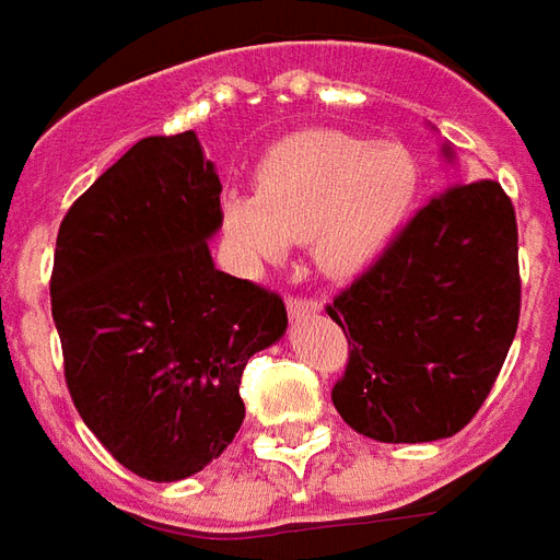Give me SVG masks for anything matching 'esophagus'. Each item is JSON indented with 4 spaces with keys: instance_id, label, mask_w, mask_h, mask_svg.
<instances>
[{
    "instance_id": "1",
    "label": "esophagus",
    "mask_w": 560,
    "mask_h": 560,
    "mask_svg": "<svg viewBox=\"0 0 560 560\" xmlns=\"http://www.w3.org/2000/svg\"><path fill=\"white\" fill-rule=\"evenodd\" d=\"M322 313V304L319 301H313V298H292L289 301V316L292 319H307V316H316Z\"/></svg>"
}]
</instances>
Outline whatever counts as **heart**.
Masks as SVG:
<instances>
[{"instance_id":"obj_1","label":"heart","mask_w":560,"mask_h":560,"mask_svg":"<svg viewBox=\"0 0 560 560\" xmlns=\"http://www.w3.org/2000/svg\"><path fill=\"white\" fill-rule=\"evenodd\" d=\"M420 190L423 170L402 142L304 130L268 149L253 194L223 196V230L250 268L313 241L322 271L354 277L397 244Z\"/></svg>"}]
</instances>
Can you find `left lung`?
<instances>
[{
  "label": "left lung",
  "mask_w": 560,
  "mask_h": 560,
  "mask_svg": "<svg viewBox=\"0 0 560 560\" xmlns=\"http://www.w3.org/2000/svg\"><path fill=\"white\" fill-rule=\"evenodd\" d=\"M442 154L453 161L451 145ZM520 292L516 214L501 185L430 199L328 307L349 330V366L330 394L340 418L385 444L456 435L501 373Z\"/></svg>",
  "instance_id": "1"
}]
</instances>
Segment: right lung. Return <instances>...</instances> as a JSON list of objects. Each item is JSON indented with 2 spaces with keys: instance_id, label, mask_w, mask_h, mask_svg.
Segmentation results:
<instances>
[{
  "instance_id": "add662e5",
  "label": "right lung",
  "mask_w": 560,
  "mask_h": 560,
  "mask_svg": "<svg viewBox=\"0 0 560 560\" xmlns=\"http://www.w3.org/2000/svg\"><path fill=\"white\" fill-rule=\"evenodd\" d=\"M220 178L194 130L125 151L65 214L52 322L85 427L133 475L202 471L241 430V373L285 334L283 298L214 268Z\"/></svg>"
}]
</instances>
